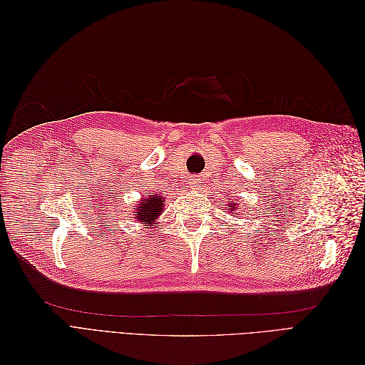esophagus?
Instances as JSON below:
<instances>
[{
  "instance_id": "1",
  "label": "esophagus",
  "mask_w": 365,
  "mask_h": 365,
  "mask_svg": "<svg viewBox=\"0 0 365 365\" xmlns=\"http://www.w3.org/2000/svg\"><path fill=\"white\" fill-rule=\"evenodd\" d=\"M200 184H201L200 178H197V176H192L190 181H189V187H190V189H197V187H200Z\"/></svg>"
}]
</instances>
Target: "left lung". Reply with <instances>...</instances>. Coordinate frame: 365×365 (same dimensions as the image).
Here are the masks:
<instances>
[{"instance_id": "left-lung-1", "label": "left lung", "mask_w": 365, "mask_h": 365, "mask_svg": "<svg viewBox=\"0 0 365 365\" xmlns=\"http://www.w3.org/2000/svg\"><path fill=\"white\" fill-rule=\"evenodd\" d=\"M228 202V207H230V212L233 213L235 210H237V202L236 201H233V200H230V201H227Z\"/></svg>"}]
</instances>
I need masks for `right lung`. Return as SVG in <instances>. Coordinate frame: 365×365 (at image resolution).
Returning <instances> with one entry per match:
<instances>
[{
    "mask_svg": "<svg viewBox=\"0 0 365 365\" xmlns=\"http://www.w3.org/2000/svg\"><path fill=\"white\" fill-rule=\"evenodd\" d=\"M164 212V201L163 196L158 195H149V197H143V200L137 204V208H134L135 219L138 222H145L148 227L153 228L158 222L157 217Z\"/></svg>",
    "mask_w": 365,
    "mask_h": 365,
    "instance_id": "add662e5",
    "label": "right lung"
}]
</instances>
